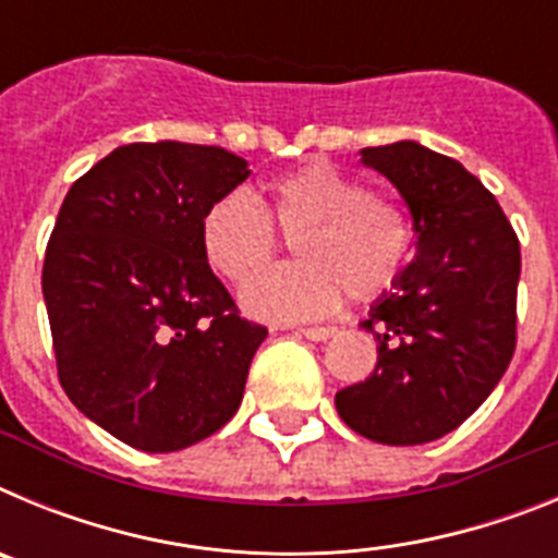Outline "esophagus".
Segmentation results:
<instances>
[{
    "label": "esophagus",
    "instance_id": "34e87169",
    "mask_svg": "<svg viewBox=\"0 0 558 558\" xmlns=\"http://www.w3.org/2000/svg\"><path fill=\"white\" fill-rule=\"evenodd\" d=\"M299 332L310 340H327L335 335V327H302Z\"/></svg>",
    "mask_w": 558,
    "mask_h": 558
}]
</instances>
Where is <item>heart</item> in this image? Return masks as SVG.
<instances>
[{
	"label": "heart",
	"mask_w": 558,
	"mask_h": 558,
	"mask_svg": "<svg viewBox=\"0 0 558 558\" xmlns=\"http://www.w3.org/2000/svg\"><path fill=\"white\" fill-rule=\"evenodd\" d=\"M274 222L294 236L300 259L252 280L278 247ZM413 245L411 215L397 201L329 165L276 179L268 209L248 190H231L201 220L209 268L231 284L250 278L243 307L263 322L322 318L340 307L343 290L357 302L377 299L408 268Z\"/></svg>",
	"instance_id": "obj_1"
}]
</instances>
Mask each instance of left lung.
Wrapping results in <instances>:
<instances>
[{
    "instance_id": "1",
    "label": "left lung",
    "mask_w": 558,
    "mask_h": 558,
    "mask_svg": "<svg viewBox=\"0 0 558 558\" xmlns=\"http://www.w3.org/2000/svg\"><path fill=\"white\" fill-rule=\"evenodd\" d=\"M360 153L405 198L418 243L360 324L377 340L374 374L335 393V408L379 445H427L466 422L514 357L520 240L450 156L416 142Z\"/></svg>"
}]
</instances>
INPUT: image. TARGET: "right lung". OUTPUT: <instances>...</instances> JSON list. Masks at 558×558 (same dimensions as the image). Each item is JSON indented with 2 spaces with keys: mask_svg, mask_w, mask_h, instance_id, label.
<instances>
[{
  "mask_svg": "<svg viewBox=\"0 0 558 558\" xmlns=\"http://www.w3.org/2000/svg\"><path fill=\"white\" fill-rule=\"evenodd\" d=\"M211 145L133 142L72 184L44 256L58 379L125 445L175 452L236 413L268 329L240 318L201 251V220L248 179Z\"/></svg>",
  "mask_w": 558,
  "mask_h": 558,
  "instance_id": "right-lung-1",
  "label": "right lung"
}]
</instances>
